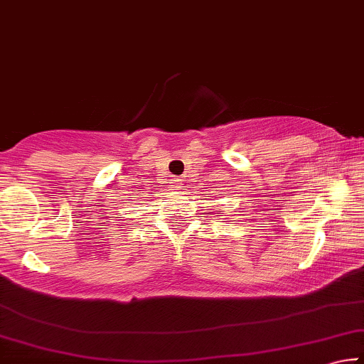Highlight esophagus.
I'll use <instances>...</instances> for the list:
<instances>
[{
    "label": "esophagus",
    "mask_w": 364,
    "mask_h": 364,
    "mask_svg": "<svg viewBox=\"0 0 364 364\" xmlns=\"http://www.w3.org/2000/svg\"><path fill=\"white\" fill-rule=\"evenodd\" d=\"M181 182H182L181 178H176V181H174V186H176V188H181V186H182Z\"/></svg>",
    "instance_id": "34e87169"
}]
</instances>
